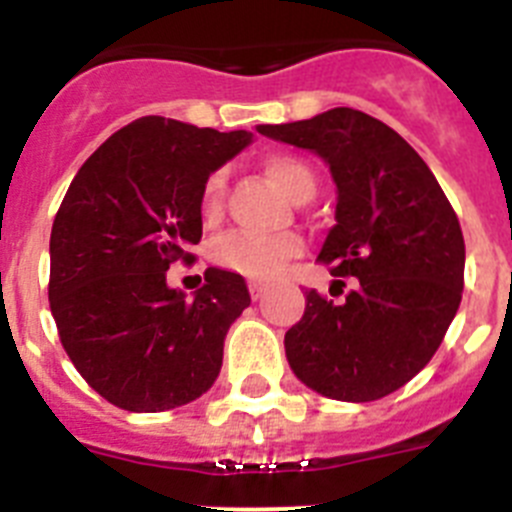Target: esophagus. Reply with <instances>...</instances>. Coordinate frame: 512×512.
Listing matches in <instances>:
<instances>
[{
    "label": "esophagus",
    "instance_id": "1",
    "mask_svg": "<svg viewBox=\"0 0 512 512\" xmlns=\"http://www.w3.org/2000/svg\"><path fill=\"white\" fill-rule=\"evenodd\" d=\"M248 292H251L253 300H261V295L266 292V284L264 282H248Z\"/></svg>",
    "mask_w": 512,
    "mask_h": 512
}]
</instances>
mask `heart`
<instances>
[{"mask_svg": "<svg viewBox=\"0 0 512 512\" xmlns=\"http://www.w3.org/2000/svg\"><path fill=\"white\" fill-rule=\"evenodd\" d=\"M266 174L277 184L289 200L307 202L318 189L315 174L302 158L292 153H274L264 161ZM225 187H228V171L215 169L207 174L200 192V210L207 220H215L223 212ZM300 253V238L292 233L282 235H253V233H228L212 246V261L220 269L235 271L248 279L274 277L289 261Z\"/></svg>", "mask_w": 512, "mask_h": 512, "instance_id": "heart-1", "label": "heart"}]
</instances>
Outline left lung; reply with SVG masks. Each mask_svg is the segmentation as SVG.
<instances>
[{
	"label": "left lung",
	"mask_w": 512,
	"mask_h": 512,
	"mask_svg": "<svg viewBox=\"0 0 512 512\" xmlns=\"http://www.w3.org/2000/svg\"><path fill=\"white\" fill-rule=\"evenodd\" d=\"M261 135L315 151L338 187L336 225L318 259L333 302L305 292L284 336L292 372L343 402L392 395L441 346L464 289V235L441 184L408 140L377 117L336 107L310 120L259 125Z\"/></svg>",
	"instance_id": "left-lung-1"
}]
</instances>
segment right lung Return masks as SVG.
Instances as JSON below:
<instances>
[{"instance_id":"1","label":"right lung","mask_w":512,"mask_h":512,"mask_svg":"<svg viewBox=\"0 0 512 512\" xmlns=\"http://www.w3.org/2000/svg\"><path fill=\"white\" fill-rule=\"evenodd\" d=\"M251 143L169 117L130 122L87 158L51 230L53 320L76 372L130 413L197 400L223 366V341L251 295L241 274L207 269L187 300L174 261L202 238L207 174Z\"/></svg>"}]
</instances>
